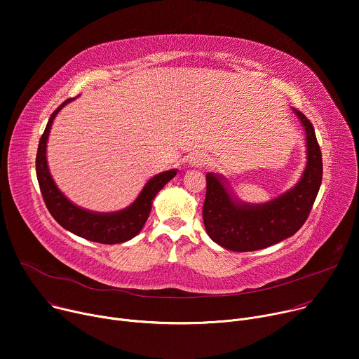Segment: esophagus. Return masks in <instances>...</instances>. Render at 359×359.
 Masks as SVG:
<instances>
[{"mask_svg":"<svg viewBox=\"0 0 359 359\" xmlns=\"http://www.w3.org/2000/svg\"><path fill=\"white\" fill-rule=\"evenodd\" d=\"M192 164L200 167V165H207L210 164V158H207L205 155H196L194 159H192Z\"/></svg>","mask_w":359,"mask_h":359,"instance_id":"obj_1","label":"esophagus"}]
</instances>
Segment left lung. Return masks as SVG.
<instances>
[{"mask_svg": "<svg viewBox=\"0 0 359 359\" xmlns=\"http://www.w3.org/2000/svg\"><path fill=\"white\" fill-rule=\"evenodd\" d=\"M306 134L308 163L301 181L284 195L264 205L235 201L221 177L207 174L203 218L207 233L221 247L250 252L292 236L306 221L323 181V155L309 119L298 109Z\"/></svg>", "mask_w": 359, "mask_h": 359, "instance_id": "left-lung-1", "label": "left lung"}]
</instances>
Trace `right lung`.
Listing matches in <instances>:
<instances>
[{
  "instance_id": "1",
  "label": "right lung",
  "mask_w": 359,
  "mask_h": 359,
  "mask_svg": "<svg viewBox=\"0 0 359 359\" xmlns=\"http://www.w3.org/2000/svg\"><path fill=\"white\" fill-rule=\"evenodd\" d=\"M75 98H68L64 101L50 116L48 124L46 127L44 134L41 135L38 144L36 158H35V170L36 180L41 189L44 203L53 215V218L69 232L83 236L88 241L100 243V244H119L126 243L134 238L144 226L152 207V201L155 195L163 189V187L175 177L177 171L171 170L163 174H158L151 178L144 187L142 192L137 198V201L128 208L114 212V214H97L86 210L78 208L72 203H69L64 194L54 184L48 165H47V140L53 126V121L58 111Z\"/></svg>"
}]
</instances>
